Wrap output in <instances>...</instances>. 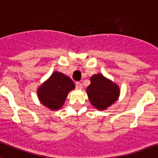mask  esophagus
<instances>
[{
    "label": "esophagus",
    "mask_w": 158,
    "mask_h": 158,
    "mask_svg": "<svg viewBox=\"0 0 158 158\" xmlns=\"http://www.w3.org/2000/svg\"><path fill=\"white\" fill-rule=\"evenodd\" d=\"M76 88L77 89H82V84L79 81H77L76 82Z\"/></svg>",
    "instance_id": "1"
}]
</instances>
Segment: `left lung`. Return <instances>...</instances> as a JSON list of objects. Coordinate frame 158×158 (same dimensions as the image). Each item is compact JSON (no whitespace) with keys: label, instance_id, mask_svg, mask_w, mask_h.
Segmentation results:
<instances>
[{"label":"left lung","instance_id":"obj_1","mask_svg":"<svg viewBox=\"0 0 158 158\" xmlns=\"http://www.w3.org/2000/svg\"><path fill=\"white\" fill-rule=\"evenodd\" d=\"M90 81L86 92L90 103L97 109L104 110L118 99L119 87L102 74L92 76Z\"/></svg>","mask_w":158,"mask_h":158}]
</instances>
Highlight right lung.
I'll return each instance as SVG.
<instances>
[{
	"label": "right lung",
	"instance_id": "right-lung-1",
	"mask_svg": "<svg viewBox=\"0 0 158 158\" xmlns=\"http://www.w3.org/2000/svg\"><path fill=\"white\" fill-rule=\"evenodd\" d=\"M75 88L73 81L61 73L55 72L37 90L38 98L43 105L52 110L64 105L69 92Z\"/></svg>",
	"mask_w": 158,
	"mask_h": 158
}]
</instances>
